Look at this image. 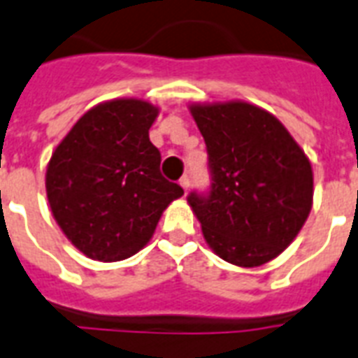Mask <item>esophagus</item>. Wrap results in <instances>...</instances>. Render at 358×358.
<instances>
[{
  "instance_id": "esophagus-1",
  "label": "esophagus",
  "mask_w": 358,
  "mask_h": 358,
  "mask_svg": "<svg viewBox=\"0 0 358 358\" xmlns=\"http://www.w3.org/2000/svg\"><path fill=\"white\" fill-rule=\"evenodd\" d=\"M180 185H182V189H184V193L187 195V189H189V178H187V176L180 178Z\"/></svg>"
}]
</instances>
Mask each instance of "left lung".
Here are the masks:
<instances>
[{"label":"left lung","mask_w":358,"mask_h":358,"mask_svg":"<svg viewBox=\"0 0 358 358\" xmlns=\"http://www.w3.org/2000/svg\"><path fill=\"white\" fill-rule=\"evenodd\" d=\"M213 174L187 204L210 249L238 267L264 266L288 247L314 201L310 159L284 124L243 100L189 103Z\"/></svg>","instance_id":"obj_1"}]
</instances>
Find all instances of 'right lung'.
Here are the masks:
<instances>
[{"instance_id":"1","label":"right lung","mask_w":358,"mask_h":358,"mask_svg":"<svg viewBox=\"0 0 358 358\" xmlns=\"http://www.w3.org/2000/svg\"><path fill=\"white\" fill-rule=\"evenodd\" d=\"M159 108L141 98L96 103L55 146L46 196L63 234L87 258L119 262L139 252L162 213L184 195L162 176L148 129Z\"/></svg>"}]
</instances>
